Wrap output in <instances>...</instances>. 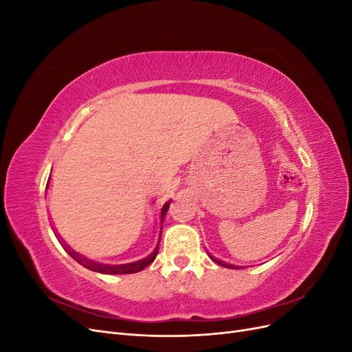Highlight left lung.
Returning <instances> with one entry per match:
<instances>
[{
	"label": "left lung",
	"instance_id": "1",
	"mask_svg": "<svg viewBox=\"0 0 352 352\" xmlns=\"http://www.w3.org/2000/svg\"><path fill=\"white\" fill-rule=\"evenodd\" d=\"M208 257L214 261V263H217L219 265H223V267H226V269H235V270H238V269H241L239 265H233V264H229V263H225V261H221V260H219V258H216V257H212V255L208 252Z\"/></svg>",
	"mask_w": 352,
	"mask_h": 352
}]
</instances>
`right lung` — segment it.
Instances as JSON below:
<instances>
[{
	"label": "right lung",
	"instance_id": "1",
	"mask_svg": "<svg viewBox=\"0 0 352 352\" xmlns=\"http://www.w3.org/2000/svg\"><path fill=\"white\" fill-rule=\"evenodd\" d=\"M50 180H51V175H50V177H48L47 189H48V186H50ZM168 206H170V201H167L166 204L162 207V210H160V233H158V241H157V245H155L154 251H153L150 255H146V257H144V258H141V260L132 261V263H126V264H101V263H97V261H92V260H89V258H87V257H83L82 254H79V252H76V251H73V250L69 247V245L60 238V235H58L57 232H56V236L58 238L60 243L63 245V248H65V250L67 251V254L70 255V257H72L73 260H76L79 264L83 265V267H87V269H89V270H92V272H98V273H102V274H129V273H138V272L144 270V269L146 267V265H150V264L155 260V257H157V254H158V243H160V238H162V230H163V221H164L166 212H167V210H168Z\"/></svg>",
	"mask_w": 352,
	"mask_h": 352
}]
</instances>
